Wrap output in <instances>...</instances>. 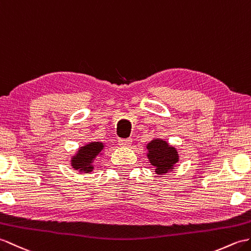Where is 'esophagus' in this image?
Segmentation results:
<instances>
[{"label": "esophagus", "mask_w": 251, "mask_h": 251, "mask_svg": "<svg viewBox=\"0 0 251 251\" xmlns=\"http://www.w3.org/2000/svg\"><path fill=\"white\" fill-rule=\"evenodd\" d=\"M132 140L131 139H119V144L122 145V147H129V145L131 144Z\"/></svg>", "instance_id": "obj_1"}]
</instances>
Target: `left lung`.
<instances>
[{
	"label": "left lung",
	"mask_w": 251,
	"mask_h": 251,
	"mask_svg": "<svg viewBox=\"0 0 251 251\" xmlns=\"http://www.w3.org/2000/svg\"><path fill=\"white\" fill-rule=\"evenodd\" d=\"M150 162L154 166L157 174H165L171 171L173 166L178 161L176 150L169 147V144L161 139H155L148 144Z\"/></svg>",
	"instance_id": "8db88e82"
}]
</instances>
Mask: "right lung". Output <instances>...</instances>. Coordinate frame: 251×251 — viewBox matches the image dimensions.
Returning a JSON list of instances; mask_svg holds the SVG:
<instances>
[{"label":"right lung","mask_w":251,"mask_h":251,"mask_svg":"<svg viewBox=\"0 0 251 251\" xmlns=\"http://www.w3.org/2000/svg\"><path fill=\"white\" fill-rule=\"evenodd\" d=\"M103 149V144L101 142H91L90 144L84 145L81 148L75 156L72 159V166L75 170L83 171L85 173L91 172L93 170V160L95 159L97 155L100 154Z\"/></svg>","instance_id":"right-lung-1"}]
</instances>
